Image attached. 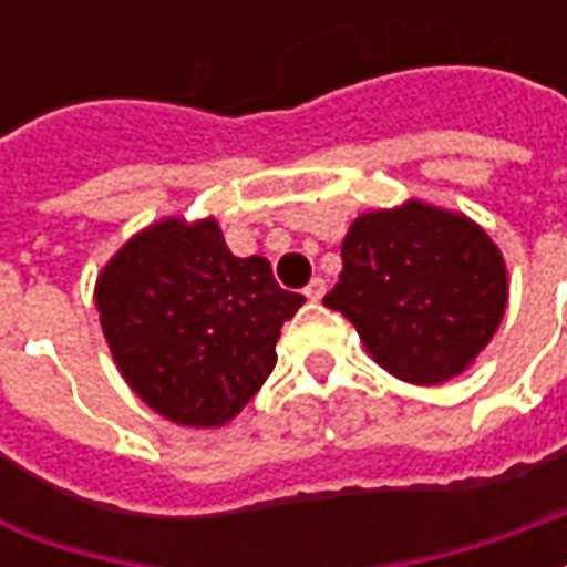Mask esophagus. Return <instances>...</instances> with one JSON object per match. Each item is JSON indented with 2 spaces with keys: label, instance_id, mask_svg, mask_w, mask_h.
Masks as SVG:
<instances>
[{
  "label": "esophagus",
  "instance_id": "1",
  "mask_svg": "<svg viewBox=\"0 0 567 567\" xmlns=\"http://www.w3.org/2000/svg\"><path fill=\"white\" fill-rule=\"evenodd\" d=\"M303 295H307L312 303H319L321 297H324V279H319V276H316V279H312V282L303 288Z\"/></svg>",
  "mask_w": 567,
  "mask_h": 567
}]
</instances>
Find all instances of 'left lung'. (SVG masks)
Returning a JSON list of instances; mask_svg holds the SVG:
<instances>
[{
	"label": "left lung",
	"instance_id": "left-lung-1",
	"mask_svg": "<svg viewBox=\"0 0 567 567\" xmlns=\"http://www.w3.org/2000/svg\"><path fill=\"white\" fill-rule=\"evenodd\" d=\"M324 307L355 324L392 377L434 385L471 368L498 331L507 267L480 224L410 199L352 221Z\"/></svg>",
	"mask_w": 567,
	"mask_h": 567
}]
</instances>
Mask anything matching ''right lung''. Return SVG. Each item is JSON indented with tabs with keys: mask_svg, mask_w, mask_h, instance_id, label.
Masks as SVG:
<instances>
[{
	"mask_svg": "<svg viewBox=\"0 0 567 567\" xmlns=\"http://www.w3.org/2000/svg\"><path fill=\"white\" fill-rule=\"evenodd\" d=\"M303 300L279 288L267 258H236L215 218L151 224L96 279L121 377L154 413L187 427L224 425L255 398Z\"/></svg>",
	"mask_w": 567,
	"mask_h": 567,
	"instance_id": "obj_1",
	"label": "right lung"
}]
</instances>
